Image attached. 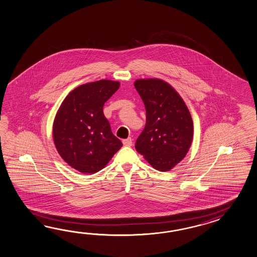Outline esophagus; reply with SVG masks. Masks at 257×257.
I'll list each match as a JSON object with an SVG mask.
<instances>
[{"mask_svg":"<svg viewBox=\"0 0 257 257\" xmlns=\"http://www.w3.org/2000/svg\"><path fill=\"white\" fill-rule=\"evenodd\" d=\"M122 143H123V145L125 147H131L132 145H133V140H132L131 137H128L127 139H123Z\"/></svg>","mask_w":257,"mask_h":257,"instance_id":"obj_1","label":"esophagus"}]
</instances>
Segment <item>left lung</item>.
I'll use <instances>...</instances> for the list:
<instances>
[{
	"label": "left lung",
	"instance_id": "1",
	"mask_svg": "<svg viewBox=\"0 0 257 257\" xmlns=\"http://www.w3.org/2000/svg\"><path fill=\"white\" fill-rule=\"evenodd\" d=\"M135 87L147 113L136 149L156 170L170 171L191 147L194 125L190 111L176 90L163 80L138 79Z\"/></svg>",
	"mask_w": 257,
	"mask_h": 257
}]
</instances>
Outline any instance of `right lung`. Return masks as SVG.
Listing matches in <instances>:
<instances>
[{"instance_id": "1", "label": "right lung", "mask_w": 257, "mask_h": 257, "mask_svg": "<svg viewBox=\"0 0 257 257\" xmlns=\"http://www.w3.org/2000/svg\"><path fill=\"white\" fill-rule=\"evenodd\" d=\"M119 87V82L105 79L77 86L58 109L53 141L62 159L74 170L101 171L121 148L103 113L104 104Z\"/></svg>"}]
</instances>
